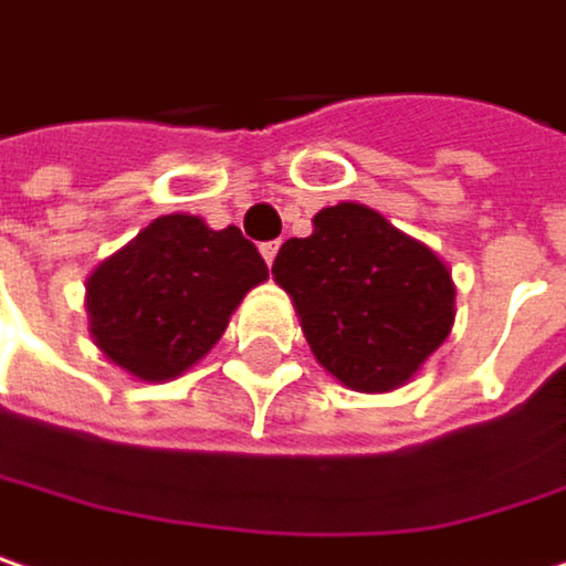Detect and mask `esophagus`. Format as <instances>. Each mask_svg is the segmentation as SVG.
<instances>
[{"instance_id": "esophagus-1", "label": "esophagus", "mask_w": 566, "mask_h": 566, "mask_svg": "<svg viewBox=\"0 0 566 566\" xmlns=\"http://www.w3.org/2000/svg\"><path fill=\"white\" fill-rule=\"evenodd\" d=\"M259 252H262V259L272 265V262H275V255H279V243H262V247H259Z\"/></svg>"}]
</instances>
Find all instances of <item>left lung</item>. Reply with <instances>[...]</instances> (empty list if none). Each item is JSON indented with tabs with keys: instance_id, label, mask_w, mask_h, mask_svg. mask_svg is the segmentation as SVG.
<instances>
[{
	"instance_id": "1",
	"label": "left lung",
	"mask_w": 566,
	"mask_h": 566,
	"mask_svg": "<svg viewBox=\"0 0 566 566\" xmlns=\"http://www.w3.org/2000/svg\"><path fill=\"white\" fill-rule=\"evenodd\" d=\"M294 301L316 361L352 390L407 384L454 323L446 262L378 211L343 201L287 240L272 265Z\"/></svg>"
}]
</instances>
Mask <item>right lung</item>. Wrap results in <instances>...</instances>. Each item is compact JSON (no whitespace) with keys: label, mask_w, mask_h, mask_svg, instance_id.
<instances>
[{"label":"right lung","mask_w":566,"mask_h":566,"mask_svg":"<svg viewBox=\"0 0 566 566\" xmlns=\"http://www.w3.org/2000/svg\"><path fill=\"white\" fill-rule=\"evenodd\" d=\"M269 265L237 227L156 217L85 282L88 333L108 361L140 381H172L223 336Z\"/></svg>","instance_id":"1"}]
</instances>
